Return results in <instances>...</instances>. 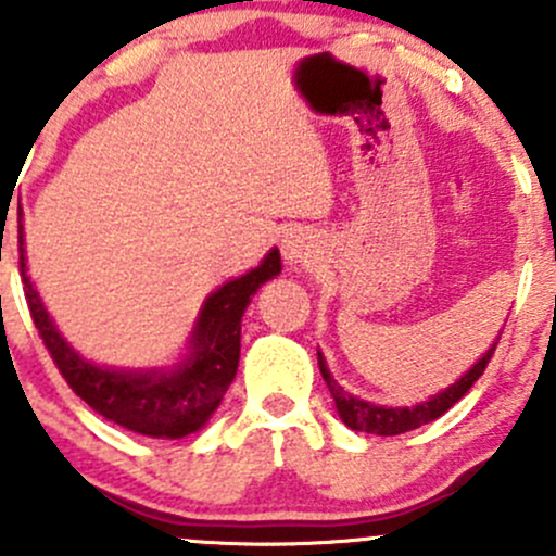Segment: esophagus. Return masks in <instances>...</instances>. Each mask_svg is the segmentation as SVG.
Wrapping results in <instances>:
<instances>
[{
	"label": "esophagus",
	"mask_w": 556,
	"mask_h": 556,
	"mask_svg": "<svg viewBox=\"0 0 556 556\" xmlns=\"http://www.w3.org/2000/svg\"><path fill=\"white\" fill-rule=\"evenodd\" d=\"M285 257H288V263H301V247L295 242H288L285 244Z\"/></svg>",
	"instance_id": "1"
}]
</instances>
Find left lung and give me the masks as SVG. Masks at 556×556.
Listing matches in <instances>:
<instances>
[{
  "mask_svg": "<svg viewBox=\"0 0 556 556\" xmlns=\"http://www.w3.org/2000/svg\"><path fill=\"white\" fill-rule=\"evenodd\" d=\"M497 339H501V336H497ZM495 346H497V341L484 352V357H481V361L476 363V366L470 368L465 377H459L457 382L446 387V390H441L439 395H433L430 401L417 403V406H412V408L408 406L406 408L374 406V403L350 395V392H344L339 384L333 382V377L328 374V366H325L323 355H317V361H319V374H323L325 384H328L330 395H333V401H336V408H339V417L344 419L346 428L361 430V433H374V435H401V433H408V430H414V428H422V425L433 422V419H439L441 414L450 412L454 403H457L459 397H463L465 392L473 387L476 379L484 374L486 363H490L492 355H495Z\"/></svg>",
  "mask_w": 556,
  "mask_h": 556,
  "instance_id": "8db88e82",
  "label": "left lung"
}]
</instances>
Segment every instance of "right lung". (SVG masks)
<instances>
[{
    "mask_svg": "<svg viewBox=\"0 0 556 556\" xmlns=\"http://www.w3.org/2000/svg\"><path fill=\"white\" fill-rule=\"evenodd\" d=\"M18 266L24 295L39 339L48 346L55 368L77 397L110 422L150 439H182L204 428L220 406L239 368L242 317L252 293L282 271L279 252L271 250L257 268L223 285L206 299L190 339V355L174 371H112L83 361L55 330L35 285L26 277L24 226H18Z\"/></svg>",
    "mask_w": 556,
    "mask_h": 556,
    "instance_id": "add662e5",
    "label": "right lung"
}]
</instances>
